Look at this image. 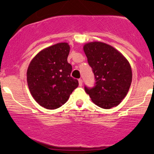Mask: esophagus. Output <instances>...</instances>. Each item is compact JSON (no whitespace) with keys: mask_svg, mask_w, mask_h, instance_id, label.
<instances>
[{"mask_svg":"<svg viewBox=\"0 0 154 154\" xmlns=\"http://www.w3.org/2000/svg\"><path fill=\"white\" fill-rule=\"evenodd\" d=\"M79 84L80 86L82 85V79H79Z\"/></svg>","mask_w":154,"mask_h":154,"instance_id":"1","label":"esophagus"}]
</instances>
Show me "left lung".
<instances>
[{
  "instance_id": "1",
  "label": "left lung",
  "mask_w": 154,
  "mask_h": 154,
  "mask_svg": "<svg viewBox=\"0 0 154 154\" xmlns=\"http://www.w3.org/2000/svg\"><path fill=\"white\" fill-rule=\"evenodd\" d=\"M83 50L96 81L92 89L85 86V92L101 108L117 106L127 95L132 82L128 60L115 48L103 42L86 43Z\"/></svg>"
}]
</instances>
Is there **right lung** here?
<instances>
[{
	"label": "right lung",
	"instance_id": "obj_1",
	"mask_svg": "<svg viewBox=\"0 0 154 154\" xmlns=\"http://www.w3.org/2000/svg\"><path fill=\"white\" fill-rule=\"evenodd\" d=\"M69 51L68 43H58L39 51L30 62L28 85L41 106L48 109L59 108L78 87V80L70 75L72 68L67 61Z\"/></svg>",
	"mask_w": 154,
	"mask_h": 154
}]
</instances>
